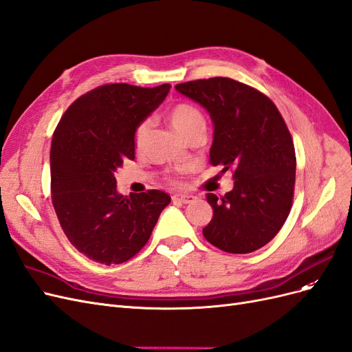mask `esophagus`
I'll return each mask as SVG.
<instances>
[{"label": "esophagus", "instance_id": "1", "mask_svg": "<svg viewBox=\"0 0 352 352\" xmlns=\"http://www.w3.org/2000/svg\"><path fill=\"white\" fill-rule=\"evenodd\" d=\"M173 200L178 201V203H184V205H187V203L195 201L196 197L191 196V195H175V196H173Z\"/></svg>", "mask_w": 352, "mask_h": 352}]
</instances>
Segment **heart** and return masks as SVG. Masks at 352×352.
Here are the masks:
<instances>
[{
    "instance_id": "heart-1",
    "label": "heart",
    "mask_w": 352,
    "mask_h": 352,
    "mask_svg": "<svg viewBox=\"0 0 352 352\" xmlns=\"http://www.w3.org/2000/svg\"><path fill=\"white\" fill-rule=\"evenodd\" d=\"M169 121H171L173 127L183 134L184 138L187 134L196 131V130H206V120L203 117L199 108L191 104H186V102H179L175 104L168 112ZM149 121L144 120L142 121L138 127L134 130V147L135 149H140L144 144L147 131H149Z\"/></svg>"
}]
</instances>
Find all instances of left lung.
I'll list each match as a JSON object with an SVG mask.
<instances>
[{"label":"left lung","mask_w":352,"mask_h":352,"mask_svg":"<svg viewBox=\"0 0 352 352\" xmlns=\"http://www.w3.org/2000/svg\"><path fill=\"white\" fill-rule=\"evenodd\" d=\"M179 94L210 114L213 143L209 162L231 171L234 188L209 195L213 218L203 228L219 250H258L285 223L296 186V149L276 105L257 89L228 77L179 83Z\"/></svg>","instance_id":"obj_1"}]
</instances>
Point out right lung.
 I'll return each mask as SVG.
<instances>
[{"mask_svg":"<svg viewBox=\"0 0 352 352\" xmlns=\"http://www.w3.org/2000/svg\"><path fill=\"white\" fill-rule=\"evenodd\" d=\"M171 85L111 83L77 98L51 144V197L69 241L102 265H120L149 241L171 197L147 190L118 195L114 173L134 160V130L162 104Z\"/></svg>","mask_w":352,"mask_h":352,"instance_id":"right-lung-1","label":"right lung"}]
</instances>
